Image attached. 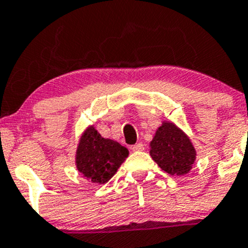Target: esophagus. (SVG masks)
I'll use <instances>...</instances> for the list:
<instances>
[{
  "instance_id": "obj_1",
  "label": "esophagus",
  "mask_w": 248,
  "mask_h": 248,
  "mask_svg": "<svg viewBox=\"0 0 248 248\" xmlns=\"http://www.w3.org/2000/svg\"><path fill=\"white\" fill-rule=\"evenodd\" d=\"M132 150L134 152H142V150H144V144L143 143H136L135 145H132Z\"/></svg>"
}]
</instances>
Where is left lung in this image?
<instances>
[{
	"label": "left lung",
	"mask_w": 248,
	"mask_h": 248,
	"mask_svg": "<svg viewBox=\"0 0 248 248\" xmlns=\"http://www.w3.org/2000/svg\"><path fill=\"white\" fill-rule=\"evenodd\" d=\"M196 155L195 147L187 135L172 122H163L150 142V156L170 175L187 174Z\"/></svg>",
	"instance_id": "obj_1"
}]
</instances>
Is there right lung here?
Listing matches in <instances>:
<instances>
[{
  "mask_svg": "<svg viewBox=\"0 0 248 248\" xmlns=\"http://www.w3.org/2000/svg\"><path fill=\"white\" fill-rule=\"evenodd\" d=\"M129 150L113 140L104 139L93 125L81 136L76 149V167L87 180L105 184L116 174Z\"/></svg>",
  "mask_w": 248,
  "mask_h": 248,
  "instance_id": "obj_1",
  "label": "right lung"
}]
</instances>
